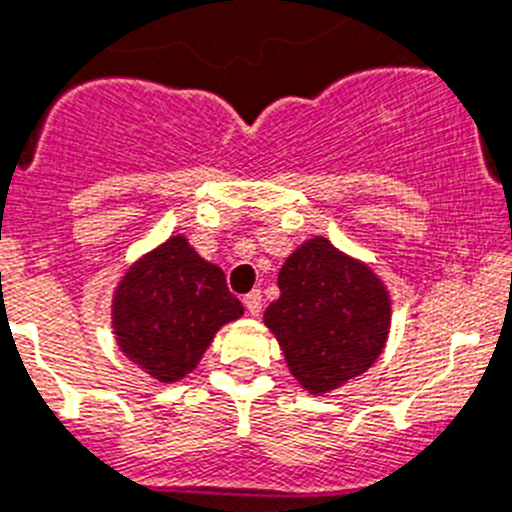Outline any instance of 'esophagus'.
I'll use <instances>...</instances> for the list:
<instances>
[{
  "mask_svg": "<svg viewBox=\"0 0 512 512\" xmlns=\"http://www.w3.org/2000/svg\"><path fill=\"white\" fill-rule=\"evenodd\" d=\"M245 306H247V311L252 313V316H257V313L262 311V293H260V290H252V293H247Z\"/></svg>",
  "mask_w": 512,
  "mask_h": 512,
  "instance_id": "34e87169",
  "label": "esophagus"
}]
</instances>
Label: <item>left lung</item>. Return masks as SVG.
I'll return each instance as SVG.
<instances>
[{
	"instance_id": "obj_1",
	"label": "left lung",
	"mask_w": 512,
	"mask_h": 512,
	"mask_svg": "<svg viewBox=\"0 0 512 512\" xmlns=\"http://www.w3.org/2000/svg\"><path fill=\"white\" fill-rule=\"evenodd\" d=\"M278 288L265 326L308 393H329L375 365L388 339L390 296L365 262L313 237L283 262Z\"/></svg>"
}]
</instances>
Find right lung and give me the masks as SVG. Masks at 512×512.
<instances>
[{
  "label": "right lung",
  "instance_id": "obj_1",
  "mask_svg": "<svg viewBox=\"0 0 512 512\" xmlns=\"http://www.w3.org/2000/svg\"><path fill=\"white\" fill-rule=\"evenodd\" d=\"M242 313L222 267L178 234L124 273L114 290L112 326L130 362L158 382H176L199 365L216 331Z\"/></svg>",
  "mask_w": 512,
  "mask_h": 512
}]
</instances>
